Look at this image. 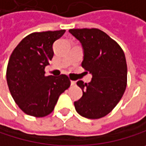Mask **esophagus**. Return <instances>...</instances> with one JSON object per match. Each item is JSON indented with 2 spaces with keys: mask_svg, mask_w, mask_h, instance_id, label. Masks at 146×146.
<instances>
[{
  "mask_svg": "<svg viewBox=\"0 0 146 146\" xmlns=\"http://www.w3.org/2000/svg\"><path fill=\"white\" fill-rule=\"evenodd\" d=\"M71 85H72V86H75V85H76V82L72 80V81H71Z\"/></svg>",
  "mask_w": 146,
  "mask_h": 146,
  "instance_id": "1",
  "label": "esophagus"
}]
</instances>
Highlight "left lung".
<instances>
[{"label":"left lung","instance_id":"8db88e82","mask_svg":"<svg viewBox=\"0 0 146 146\" xmlns=\"http://www.w3.org/2000/svg\"><path fill=\"white\" fill-rule=\"evenodd\" d=\"M82 44V67L93 78L88 84L78 81L83 96L74 102L76 111L88 119H100L113 110L127 85V64L124 51L105 33L97 28L70 29Z\"/></svg>","mask_w":146,"mask_h":146}]
</instances>
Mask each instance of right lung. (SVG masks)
Wrapping results in <instances>:
<instances>
[{"mask_svg":"<svg viewBox=\"0 0 146 146\" xmlns=\"http://www.w3.org/2000/svg\"><path fill=\"white\" fill-rule=\"evenodd\" d=\"M65 30L33 33L24 37L8 62L7 81L10 93L28 115L44 117L52 112L59 96L70 86L65 74L45 76V67L53 57L52 45Z\"/></svg>","mask_w":146,"mask_h":146,"instance_id":"right-lung-1","label":"right lung"}]
</instances>
